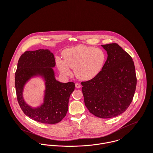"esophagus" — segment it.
Segmentation results:
<instances>
[{
    "instance_id": "1",
    "label": "esophagus",
    "mask_w": 153,
    "mask_h": 153,
    "mask_svg": "<svg viewBox=\"0 0 153 153\" xmlns=\"http://www.w3.org/2000/svg\"><path fill=\"white\" fill-rule=\"evenodd\" d=\"M80 87H81V85H80L79 84H78V83L75 84V88H79Z\"/></svg>"
}]
</instances>
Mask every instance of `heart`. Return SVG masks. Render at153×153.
<instances>
[{"label":"heart","mask_w":153,"mask_h":153,"mask_svg":"<svg viewBox=\"0 0 153 153\" xmlns=\"http://www.w3.org/2000/svg\"><path fill=\"white\" fill-rule=\"evenodd\" d=\"M64 61L57 58L56 62L60 72L70 76L74 69L75 76L80 80H89L95 77L102 70L106 61L103 50L80 45L66 49L62 52Z\"/></svg>","instance_id":"1"}]
</instances>
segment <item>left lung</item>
<instances>
[{
    "label": "left lung",
    "mask_w": 153,
    "mask_h": 153,
    "mask_svg": "<svg viewBox=\"0 0 153 153\" xmlns=\"http://www.w3.org/2000/svg\"><path fill=\"white\" fill-rule=\"evenodd\" d=\"M107 59L94 78L82 82L85 105L101 118L117 117L126 111L137 85L134 64L130 55L117 44L102 45Z\"/></svg>",
    "instance_id": "left-lung-1"
}]
</instances>
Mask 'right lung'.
I'll return each instance as SVG.
<instances>
[{
    "mask_svg": "<svg viewBox=\"0 0 153 153\" xmlns=\"http://www.w3.org/2000/svg\"><path fill=\"white\" fill-rule=\"evenodd\" d=\"M55 66L54 55L50 50L29 51L21 56L15 73L16 95L21 109L30 118L43 124H56L65 117L69 99L75 89L72 82L63 83L56 79ZM36 77L44 81V101L40 106L32 108L25 102L22 93L25 85Z\"/></svg>",
    "mask_w": 153,
    "mask_h": 153,
    "instance_id": "right-lung-1",
    "label": "right lung"
}]
</instances>
